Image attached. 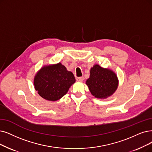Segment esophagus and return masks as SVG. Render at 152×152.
Segmentation results:
<instances>
[{"label": "esophagus", "mask_w": 152, "mask_h": 152, "mask_svg": "<svg viewBox=\"0 0 152 152\" xmlns=\"http://www.w3.org/2000/svg\"><path fill=\"white\" fill-rule=\"evenodd\" d=\"M83 79H84L83 77H77V78H76V80H77V81H78V82H82V81H83Z\"/></svg>", "instance_id": "34e87169"}]
</instances>
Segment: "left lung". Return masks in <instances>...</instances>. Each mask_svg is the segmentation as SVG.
I'll list each match as a JSON object with an SVG mask.
<instances>
[{
	"instance_id": "8db88e82",
	"label": "left lung",
	"mask_w": 152,
	"mask_h": 152,
	"mask_svg": "<svg viewBox=\"0 0 152 152\" xmlns=\"http://www.w3.org/2000/svg\"><path fill=\"white\" fill-rule=\"evenodd\" d=\"M86 84L95 97L105 99L117 90L118 80L117 75L112 70L95 65L90 69V78L87 80Z\"/></svg>"
}]
</instances>
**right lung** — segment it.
<instances>
[{"mask_svg":"<svg viewBox=\"0 0 152 152\" xmlns=\"http://www.w3.org/2000/svg\"><path fill=\"white\" fill-rule=\"evenodd\" d=\"M75 82L71 72L60 63L42 68L34 78L35 89L42 98L56 101L61 99Z\"/></svg>","mask_w":152,"mask_h":152,"instance_id":"obj_1","label":"right lung"}]
</instances>
